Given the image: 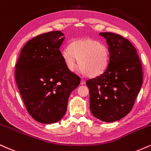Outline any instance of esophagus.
<instances>
[{
    "label": "esophagus",
    "instance_id": "1",
    "mask_svg": "<svg viewBox=\"0 0 151 151\" xmlns=\"http://www.w3.org/2000/svg\"><path fill=\"white\" fill-rule=\"evenodd\" d=\"M85 83H86V80H84V79H81V85H84Z\"/></svg>",
    "mask_w": 151,
    "mask_h": 151
}]
</instances>
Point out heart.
<instances>
[{
	"mask_svg": "<svg viewBox=\"0 0 151 151\" xmlns=\"http://www.w3.org/2000/svg\"><path fill=\"white\" fill-rule=\"evenodd\" d=\"M61 56L68 70H75L79 62L80 68L86 76L96 77L107 68L109 51L107 46L99 41L81 39L70 42L69 47L63 48Z\"/></svg>",
	"mask_w": 151,
	"mask_h": 151,
	"instance_id": "obj_1",
	"label": "heart"
}]
</instances>
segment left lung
Listing matches in <instances>:
<instances>
[{"label": "left lung", "instance_id": "obj_1", "mask_svg": "<svg viewBox=\"0 0 151 151\" xmlns=\"http://www.w3.org/2000/svg\"><path fill=\"white\" fill-rule=\"evenodd\" d=\"M109 45V59L103 73L89 79L90 109L95 117L113 122L130 112L143 83L142 65L137 51L124 37L101 32Z\"/></svg>", "mask_w": 151, "mask_h": 151}]
</instances>
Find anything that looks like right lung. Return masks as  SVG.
<instances>
[{"label": "right lung", "mask_w": 151, "mask_h": 151, "mask_svg": "<svg viewBox=\"0 0 151 151\" xmlns=\"http://www.w3.org/2000/svg\"><path fill=\"white\" fill-rule=\"evenodd\" d=\"M63 36L61 31H52L34 37L23 47L15 65L16 83L27 111L40 123L61 119L70 93L81 83L61 58Z\"/></svg>", "instance_id": "1"}]
</instances>
